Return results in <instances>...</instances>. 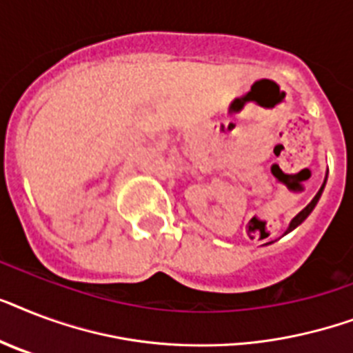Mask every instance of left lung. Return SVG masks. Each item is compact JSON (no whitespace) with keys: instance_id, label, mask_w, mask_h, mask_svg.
Listing matches in <instances>:
<instances>
[{"instance_id":"1","label":"left lung","mask_w":353,"mask_h":353,"mask_svg":"<svg viewBox=\"0 0 353 353\" xmlns=\"http://www.w3.org/2000/svg\"><path fill=\"white\" fill-rule=\"evenodd\" d=\"M326 179H328V174H326V177H324V183H323V187L319 188V192L315 194V198H313L312 201H310V203H307L306 207H304V209H302L301 212H299V214H296L295 218H293V220L290 221V227H288V229H285V232H284V234H288V232H291V231H293V229H296V227L301 225L302 221L306 220L307 216L312 214V210L315 209V205L319 203V199H321V196H323V190H324V187H326ZM269 243H273V241H269Z\"/></svg>"}]
</instances>
